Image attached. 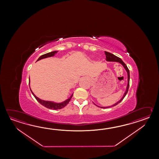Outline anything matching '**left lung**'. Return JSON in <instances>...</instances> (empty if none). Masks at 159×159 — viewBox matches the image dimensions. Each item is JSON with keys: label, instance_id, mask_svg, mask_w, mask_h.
Masks as SVG:
<instances>
[{"label": "left lung", "instance_id": "8db88e82", "mask_svg": "<svg viewBox=\"0 0 159 159\" xmlns=\"http://www.w3.org/2000/svg\"><path fill=\"white\" fill-rule=\"evenodd\" d=\"M105 54H106V60H107V61L118 62L120 63V64H121L124 66V68H125L126 71L127 72V75H128V84H127V89H126V91H125V94H124L123 97H122V99H121L118 102H116L115 104H114V105H112L111 106H108V107H101V108H108V107H110L115 106L116 105H117L118 103H120V102L122 101V100L123 99V98L125 97V96L126 95V94H127V92L129 91V68H127V65H126L124 63V62L122 61V60H121L120 58L118 57H117V56H116L115 55H114V54H112V53H109V52H106V51H105ZM96 106H97V105H96Z\"/></svg>", "mask_w": 159, "mask_h": 159}]
</instances>
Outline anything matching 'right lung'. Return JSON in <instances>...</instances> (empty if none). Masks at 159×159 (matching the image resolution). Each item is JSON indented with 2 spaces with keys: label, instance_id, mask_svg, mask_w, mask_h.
Instances as JSON below:
<instances>
[{
  "label": "right lung",
  "instance_id": "add662e5",
  "mask_svg": "<svg viewBox=\"0 0 159 159\" xmlns=\"http://www.w3.org/2000/svg\"><path fill=\"white\" fill-rule=\"evenodd\" d=\"M57 51H53V52H51L48 53H46V54H43V55L41 56L40 57L38 58L37 61H39V60H40L41 59H43V58L52 57V56H54V54L57 53ZM30 80H29V84H30ZM30 90L31 92H32V94L34 97V98H36V99L40 103L41 105L44 106L47 108H49V109H53V110H59V109L64 108L66 105H68V103L70 102L71 97L73 96V94L71 95V96L70 97V98H68V99H66V101H65L63 102H61V103H54L53 102L45 101L41 100L40 99L37 98V97L34 94V93L30 89Z\"/></svg>",
  "mask_w": 159,
  "mask_h": 159
}]
</instances>
